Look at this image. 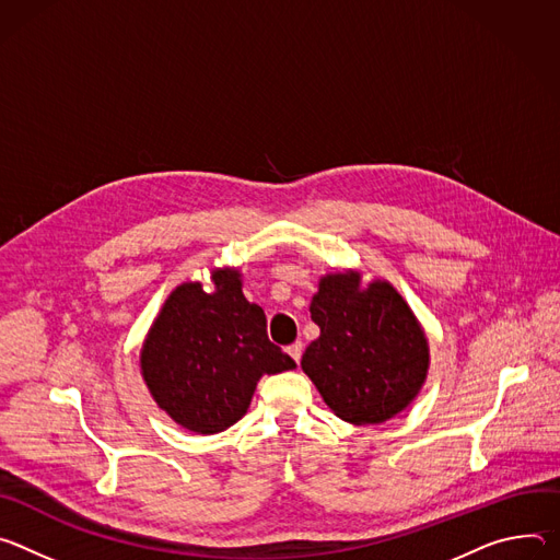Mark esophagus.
Returning <instances> with one entry per match:
<instances>
[{
    "instance_id": "34e87169",
    "label": "esophagus",
    "mask_w": 560,
    "mask_h": 560,
    "mask_svg": "<svg viewBox=\"0 0 560 560\" xmlns=\"http://www.w3.org/2000/svg\"><path fill=\"white\" fill-rule=\"evenodd\" d=\"M287 351H289V355H291L295 362H300V355H302V342H293V345H289V347H287Z\"/></svg>"
}]
</instances>
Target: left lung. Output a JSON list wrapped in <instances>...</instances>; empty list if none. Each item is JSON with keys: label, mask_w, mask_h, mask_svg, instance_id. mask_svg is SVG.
<instances>
[{"label": "left lung", "mask_w": 560, "mask_h": 560, "mask_svg": "<svg viewBox=\"0 0 560 560\" xmlns=\"http://www.w3.org/2000/svg\"><path fill=\"white\" fill-rule=\"evenodd\" d=\"M355 273L320 280L312 320L320 336L302 353L304 374L347 422L378 424L420 392L429 347L411 308L389 282L360 289Z\"/></svg>", "instance_id": "1"}]
</instances>
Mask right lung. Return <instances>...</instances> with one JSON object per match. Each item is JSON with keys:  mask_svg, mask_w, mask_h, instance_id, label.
<instances>
[{"mask_svg": "<svg viewBox=\"0 0 560 560\" xmlns=\"http://www.w3.org/2000/svg\"><path fill=\"white\" fill-rule=\"evenodd\" d=\"M215 293L177 287L142 349V376L155 402L182 427L218 433L237 422L262 374L295 362L267 336L262 306L242 293L240 273L215 271Z\"/></svg>", "mask_w": 560, "mask_h": 560, "instance_id": "add662e5", "label": "right lung"}]
</instances>
